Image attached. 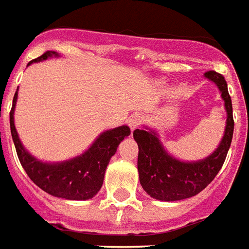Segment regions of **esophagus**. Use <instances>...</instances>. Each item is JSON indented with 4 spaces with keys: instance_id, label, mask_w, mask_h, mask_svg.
Here are the masks:
<instances>
[{
    "instance_id": "obj_1",
    "label": "esophagus",
    "mask_w": 249,
    "mask_h": 249,
    "mask_svg": "<svg viewBox=\"0 0 249 249\" xmlns=\"http://www.w3.org/2000/svg\"><path fill=\"white\" fill-rule=\"evenodd\" d=\"M141 122V118H140V115H132V117H130V119H128V124H130L131 127V130H135L139 124H140Z\"/></svg>"
}]
</instances>
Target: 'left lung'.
<instances>
[{"label":"left lung","instance_id":"obj_1","mask_svg":"<svg viewBox=\"0 0 249 249\" xmlns=\"http://www.w3.org/2000/svg\"><path fill=\"white\" fill-rule=\"evenodd\" d=\"M204 77L218 87L228 114L224 137L211 156L196 162H182L166 152L156 131H134V139L139 145V178L142 189L152 198L174 202L196 196L216 178L225 162L234 131L231 97L224 75L210 71L204 73Z\"/></svg>","mask_w":249,"mask_h":249}]
</instances>
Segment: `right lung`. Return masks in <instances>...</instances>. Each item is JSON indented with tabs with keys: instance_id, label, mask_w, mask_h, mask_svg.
<instances>
[{
	"instance_id": "add662e5",
	"label": "right lung",
	"mask_w": 249,
	"mask_h": 249,
	"mask_svg": "<svg viewBox=\"0 0 249 249\" xmlns=\"http://www.w3.org/2000/svg\"><path fill=\"white\" fill-rule=\"evenodd\" d=\"M51 56L59 55L55 51H46L39 57L29 61L28 65L46 60ZM17 99L18 91L14 95L13 108L10 112V128L18 158L29 178L43 192L63 199L86 200L96 196L103 186L109 160L115 154L121 141L131 134L130 127L119 126L113 130L105 131L86 152L75 158L59 163L41 162L25 150L18 136L14 124Z\"/></svg>"
}]
</instances>
